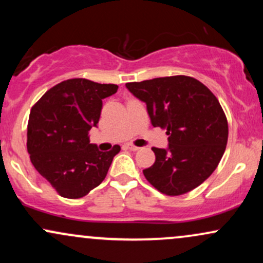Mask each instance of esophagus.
Segmentation results:
<instances>
[{
  "mask_svg": "<svg viewBox=\"0 0 263 263\" xmlns=\"http://www.w3.org/2000/svg\"><path fill=\"white\" fill-rule=\"evenodd\" d=\"M125 147L127 149H129V151H138V149H140V147L135 146V144H132V143H127Z\"/></svg>",
  "mask_w": 263,
  "mask_h": 263,
  "instance_id": "esophagus-1",
  "label": "esophagus"
}]
</instances>
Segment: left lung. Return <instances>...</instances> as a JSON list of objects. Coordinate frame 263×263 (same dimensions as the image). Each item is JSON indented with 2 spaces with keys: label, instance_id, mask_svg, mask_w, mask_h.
Returning a JSON list of instances; mask_svg holds the SVG:
<instances>
[{
  "label": "left lung",
  "instance_id": "left-lung-1",
  "mask_svg": "<svg viewBox=\"0 0 263 263\" xmlns=\"http://www.w3.org/2000/svg\"><path fill=\"white\" fill-rule=\"evenodd\" d=\"M126 87L146 102L151 122L165 128L167 149L156 148V161L143 171L158 192L171 197L200 185L218 167L228 143L229 126L216 96L186 75L156 78Z\"/></svg>",
  "mask_w": 263,
  "mask_h": 263
}]
</instances>
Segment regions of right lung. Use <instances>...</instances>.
I'll return each mask as SVG.
<instances>
[{
    "label": "right lung",
    "instance_id": "1",
    "mask_svg": "<svg viewBox=\"0 0 263 263\" xmlns=\"http://www.w3.org/2000/svg\"><path fill=\"white\" fill-rule=\"evenodd\" d=\"M119 86L75 78L57 84L33 105L27 126L32 164L63 198L79 199L100 185L119 144L100 152L89 141L98 125L102 99Z\"/></svg>",
    "mask_w": 263,
    "mask_h": 263
}]
</instances>
